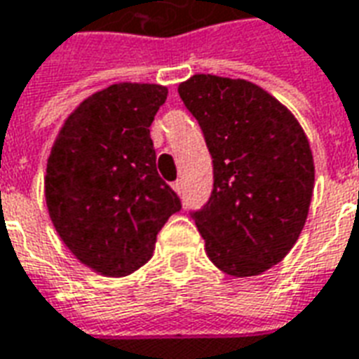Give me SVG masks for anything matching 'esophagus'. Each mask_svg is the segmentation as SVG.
I'll use <instances>...</instances> for the list:
<instances>
[{
  "label": "esophagus",
  "instance_id": "obj_1",
  "mask_svg": "<svg viewBox=\"0 0 359 359\" xmlns=\"http://www.w3.org/2000/svg\"><path fill=\"white\" fill-rule=\"evenodd\" d=\"M171 187H172V190L177 192V194H182V180H180V179L175 180Z\"/></svg>",
  "mask_w": 359,
  "mask_h": 359
}]
</instances>
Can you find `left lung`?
<instances>
[{"label":"left lung","instance_id":"left-lung-1","mask_svg":"<svg viewBox=\"0 0 359 359\" xmlns=\"http://www.w3.org/2000/svg\"><path fill=\"white\" fill-rule=\"evenodd\" d=\"M179 94L213 159L210 202L192 213L205 254L226 275H262L292 250L308 219L316 182L308 136L254 82L194 74Z\"/></svg>","mask_w":359,"mask_h":359}]
</instances>
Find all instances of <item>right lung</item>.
<instances>
[{
  "mask_svg": "<svg viewBox=\"0 0 359 359\" xmlns=\"http://www.w3.org/2000/svg\"><path fill=\"white\" fill-rule=\"evenodd\" d=\"M165 100L161 84H111L67 117L51 146L43 179L51 223L71 254L103 277L148 264L157 233L180 210L157 175L149 136Z\"/></svg>",
  "mask_w": 359,
  "mask_h": 359,
  "instance_id": "obj_1",
  "label": "right lung"
}]
</instances>
